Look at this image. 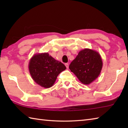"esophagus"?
<instances>
[{
  "instance_id": "obj_1",
  "label": "esophagus",
  "mask_w": 128,
  "mask_h": 128,
  "mask_svg": "<svg viewBox=\"0 0 128 128\" xmlns=\"http://www.w3.org/2000/svg\"><path fill=\"white\" fill-rule=\"evenodd\" d=\"M65 65H66V68L68 69V68H69V64H68V63H66Z\"/></svg>"
}]
</instances>
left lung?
Masks as SVG:
<instances>
[{"mask_svg": "<svg viewBox=\"0 0 128 128\" xmlns=\"http://www.w3.org/2000/svg\"><path fill=\"white\" fill-rule=\"evenodd\" d=\"M102 66L100 54L96 51L86 48L79 52L70 63L69 69L81 82L88 85L98 76Z\"/></svg>", "mask_w": 128, "mask_h": 128, "instance_id": "obj_1", "label": "left lung"}]
</instances>
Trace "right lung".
Segmentation results:
<instances>
[{"label":"right lung","instance_id":"obj_1","mask_svg":"<svg viewBox=\"0 0 128 128\" xmlns=\"http://www.w3.org/2000/svg\"><path fill=\"white\" fill-rule=\"evenodd\" d=\"M28 68L35 82L43 88H50L53 85L58 75L66 69V66L48 53H44L32 56L29 62Z\"/></svg>","mask_w":128,"mask_h":128}]
</instances>
